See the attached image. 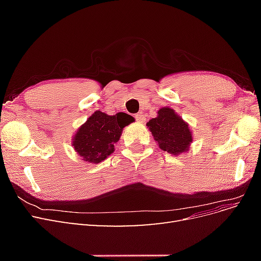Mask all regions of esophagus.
Segmentation results:
<instances>
[{"mask_svg": "<svg viewBox=\"0 0 261 261\" xmlns=\"http://www.w3.org/2000/svg\"><path fill=\"white\" fill-rule=\"evenodd\" d=\"M136 120H137V122H144V115L141 114V113H137L136 114Z\"/></svg>", "mask_w": 261, "mask_h": 261, "instance_id": "34e87169", "label": "esophagus"}]
</instances>
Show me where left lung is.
Returning <instances> with one entry per match:
<instances>
[{"instance_id": "1", "label": "left lung", "mask_w": 261, "mask_h": 261, "mask_svg": "<svg viewBox=\"0 0 261 261\" xmlns=\"http://www.w3.org/2000/svg\"><path fill=\"white\" fill-rule=\"evenodd\" d=\"M147 126L163 151L176 156L189 151L193 143L192 129L173 109L161 108L156 112V117L151 118Z\"/></svg>"}]
</instances>
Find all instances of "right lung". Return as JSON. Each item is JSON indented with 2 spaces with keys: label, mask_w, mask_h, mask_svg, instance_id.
I'll return each instance as SVG.
<instances>
[{
  "label": "right lung",
  "mask_w": 261,
  "mask_h": 261,
  "mask_svg": "<svg viewBox=\"0 0 261 261\" xmlns=\"http://www.w3.org/2000/svg\"><path fill=\"white\" fill-rule=\"evenodd\" d=\"M134 121L135 118L123 112L108 115L96 111L78 127L72 139V146L83 161L100 163L113 153L123 128Z\"/></svg>",
  "instance_id": "1"
}]
</instances>
